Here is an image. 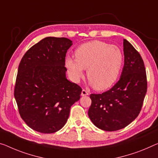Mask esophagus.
Wrapping results in <instances>:
<instances>
[{"label": "esophagus", "instance_id": "1", "mask_svg": "<svg viewBox=\"0 0 158 158\" xmlns=\"http://www.w3.org/2000/svg\"><path fill=\"white\" fill-rule=\"evenodd\" d=\"M89 94V93L87 91H86L85 89H82V93H81V96H87Z\"/></svg>", "mask_w": 158, "mask_h": 158}]
</instances>
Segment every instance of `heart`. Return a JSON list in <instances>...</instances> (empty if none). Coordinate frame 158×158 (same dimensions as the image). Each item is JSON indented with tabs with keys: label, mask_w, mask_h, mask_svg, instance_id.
Here are the masks:
<instances>
[{
	"label": "heart",
	"mask_w": 158,
	"mask_h": 158,
	"mask_svg": "<svg viewBox=\"0 0 158 158\" xmlns=\"http://www.w3.org/2000/svg\"><path fill=\"white\" fill-rule=\"evenodd\" d=\"M76 59L68 57L65 66L74 82H78L87 70L89 84L97 90L110 88L117 81L123 62L121 48L102 41H92L77 47Z\"/></svg>",
	"instance_id": "obj_1"
}]
</instances>
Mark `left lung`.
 Returning a JSON list of instances; mask_svg holds the SVG:
<instances>
[{"instance_id": "8db88e82", "label": "left lung", "mask_w": 158, "mask_h": 158, "mask_svg": "<svg viewBox=\"0 0 158 158\" xmlns=\"http://www.w3.org/2000/svg\"><path fill=\"white\" fill-rule=\"evenodd\" d=\"M123 44L124 65L119 81L105 93L89 95V117L97 127L106 131L121 129L135 120L147 92L143 60L127 40Z\"/></svg>"}]
</instances>
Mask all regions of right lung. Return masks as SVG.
I'll list each match as a JSON object with an SVG mask.
<instances>
[{
	"label": "right lung",
	"mask_w": 158,
	"mask_h": 158,
	"mask_svg": "<svg viewBox=\"0 0 158 158\" xmlns=\"http://www.w3.org/2000/svg\"><path fill=\"white\" fill-rule=\"evenodd\" d=\"M73 42L48 37L31 47L18 67L14 96L29 127L52 133L64 127L81 87L66 78L65 58Z\"/></svg>",
	"instance_id": "obj_1"
}]
</instances>
